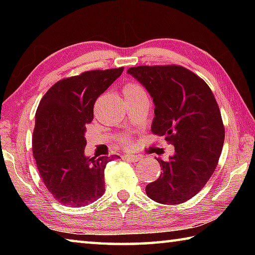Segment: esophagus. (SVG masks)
Segmentation results:
<instances>
[{
	"label": "esophagus",
	"mask_w": 255,
	"mask_h": 255,
	"mask_svg": "<svg viewBox=\"0 0 255 255\" xmlns=\"http://www.w3.org/2000/svg\"><path fill=\"white\" fill-rule=\"evenodd\" d=\"M125 158H127L128 161H131V162H139L143 159V157L139 156V155H132V154H126L125 155Z\"/></svg>",
	"instance_id": "esophagus-1"
}]
</instances>
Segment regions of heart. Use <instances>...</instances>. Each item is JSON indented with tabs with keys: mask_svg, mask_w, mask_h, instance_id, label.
Here are the masks:
<instances>
[{
	"mask_svg": "<svg viewBox=\"0 0 255 255\" xmlns=\"http://www.w3.org/2000/svg\"><path fill=\"white\" fill-rule=\"evenodd\" d=\"M125 96L129 97V96H135V94H139V93H144V90L141 86L135 83H129L126 86H125ZM126 144V141H123V145Z\"/></svg>",
	"mask_w": 255,
	"mask_h": 255,
	"instance_id": "obj_1",
	"label": "heart"
}]
</instances>
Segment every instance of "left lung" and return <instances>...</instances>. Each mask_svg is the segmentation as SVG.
I'll list each match as a JSON object with an SVG mask.
<instances>
[{
    "mask_svg": "<svg viewBox=\"0 0 255 255\" xmlns=\"http://www.w3.org/2000/svg\"><path fill=\"white\" fill-rule=\"evenodd\" d=\"M155 106L152 131L174 146L167 161L157 158L159 178L146 195L164 205L191 199L208 182L221 156L225 130L213 92L204 80L181 66H138L127 71Z\"/></svg>",
    "mask_w": 255,
    "mask_h": 255,
    "instance_id": "1",
    "label": "left lung"
}]
</instances>
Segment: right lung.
Instances as JSON below:
<instances>
[{
    "label": "right lung",
    "mask_w": 255,
    "mask_h": 255,
    "mask_svg": "<svg viewBox=\"0 0 255 255\" xmlns=\"http://www.w3.org/2000/svg\"><path fill=\"white\" fill-rule=\"evenodd\" d=\"M124 67L89 71L59 81L42 97L36 112L33 157L46 188L59 204L84 207L105 193L110 157L86 156V125L94 102L122 75Z\"/></svg>",
    "instance_id": "add662e5"
}]
</instances>
